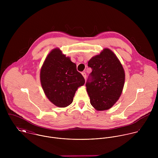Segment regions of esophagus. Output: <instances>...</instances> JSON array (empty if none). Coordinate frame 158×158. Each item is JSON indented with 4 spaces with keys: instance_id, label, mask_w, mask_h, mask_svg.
Instances as JSON below:
<instances>
[{
    "instance_id": "34e87169",
    "label": "esophagus",
    "mask_w": 158,
    "mask_h": 158,
    "mask_svg": "<svg viewBox=\"0 0 158 158\" xmlns=\"http://www.w3.org/2000/svg\"><path fill=\"white\" fill-rule=\"evenodd\" d=\"M82 75L83 76L84 78L86 79V73L85 72H83V73H82Z\"/></svg>"
}]
</instances>
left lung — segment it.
Returning a JSON list of instances; mask_svg holds the SVG:
<instances>
[{
	"instance_id": "8db88e82",
	"label": "left lung",
	"mask_w": 158,
	"mask_h": 158,
	"mask_svg": "<svg viewBox=\"0 0 158 158\" xmlns=\"http://www.w3.org/2000/svg\"><path fill=\"white\" fill-rule=\"evenodd\" d=\"M92 68L90 81L86 86L91 105L97 111L112 108L123 89L125 73L120 61L111 50L104 48L88 61Z\"/></svg>"
}]
</instances>
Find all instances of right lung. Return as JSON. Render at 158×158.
I'll return each mask as SVG.
<instances>
[{
	"label": "right lung",
	"mask_w": 158,
	"mask_h": 158,
	"mask_svg": "<svg viewBox=\"0 0 158 158\" xmlns=\"http://www.w3.org/2000/svg\"><path fill=\"white\" fill-rule=\"evenodd\" d=\"M40 81L45 96L59 108L70 105L75 92L85 83L76 64L60 48H55L46 56L41 68Z\"/></svg>",
	"instance_id": "1"
}]
</instances>
